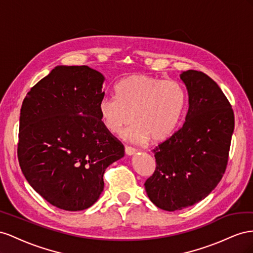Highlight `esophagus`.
Instances as JSON below:
<instances>
[{
    "instance_id": "1",
    "label": "esophagus",
    "mask_w": 253,
    "mask_h": 253,
    "mask_svg": "<svg viewBox=\"0 0 253 253\" xmlns=\"http://www.w3.org/2000/svg\"><path fill=\"white\" fill-rule=\"evenodd\" d=\"M125 154L128 156H132L135 154V149L130 146H125Z\"/></svg>"
}]
</instances>
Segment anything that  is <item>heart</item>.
<instances>
[{
	"label": "heart",
	"mask_w": 253,
	"mask_h": 253,
	"mask_svg": "<svg viewBox=\"0 0 253 253\" xmlns=\"http://www.w3.org/2000/svg\"><path fill=\"white\" fill-rule=\"evenodd\" d=\"M115 92L117 98L108 95L100 98V120L111 133L120 132L132 121L134 125L123 134L134 143L148 139L153 143L167 140L176 129L185 108V91L175 81L132 74L122 79Z\"/></svg>",
	"instance_id": "1"
}]
</instances>
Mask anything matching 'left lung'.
Listing matches in <instances>:
<instances>
[{"mask_svg": "<svg viewBox=\"0 0 253 253\" xmlns=\"http://www.w3.org/2000/svg\"><path fill=\"white\" fill-rule=\"evenodd\" d=\"M189 94L183 126L153 149L156 169L146 182L151 203L174 212L205 199L227 168L234 113L211 77L200 71L180 74Z\"/></svg>", "mask_w": 253, "mask_h": 253, "instance_id": "1", "label": "left lung"}]
</instances>
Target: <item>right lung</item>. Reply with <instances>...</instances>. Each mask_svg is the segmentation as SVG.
<instances>
[{
	"mask_svg": "<svg viewBox=\"0 0 253 253\" xmlns=\"http://www.w3.org/2000/svg\"><path fill=\"white\" fill-rule=\"evenodd\" d=\"M104 82L86 66H58L33 86L21 107L20 168L33 189L62 210L95 204L106 169L124 157V145L98 113Z\"/></svg>",
	"mask_w": 253,
	"mask_h": 253,
	"instance_id": "1",
	"label": "right lung"
}]
</instances>
